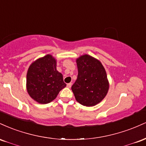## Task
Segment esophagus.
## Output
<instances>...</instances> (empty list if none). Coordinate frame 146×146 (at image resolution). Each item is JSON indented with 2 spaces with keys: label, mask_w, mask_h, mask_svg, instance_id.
Listing matches in <instances>:
<instances>
[{
  "label": "esophagus",
  "mask_w": 146,
  "mask_h": 146,
  "mask_svg": "<svg viewBox=\"0 0 146 146\" xmlns=\"http://www.w3.org/2000/svg\"><path fill=\"white\" fill-rule=\"evenodd\" d=\"M71 86H72V84L71 83H68V84H67V85H66V86H67L68 88H71Z\"/></svg>",
  "instance_id": "1"
}]
</instances>
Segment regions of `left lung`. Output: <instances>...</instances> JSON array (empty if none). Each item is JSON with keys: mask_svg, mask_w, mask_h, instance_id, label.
I'll list each match as a JSON object with an SVG mask.
<instances>
[{"mask_svg": "<svg viewBox=\"0 0 146 146\" xmlns=\"http://www.w3.org/2000/svg\"><path fill=\"white\" fill-rule=\"evenodd\" d=\"M78 75L71 87L76 101L86 106H93L105 98L109 88L106 72L100 60L89 55L76 60Z\"/></svg>", "mask_w": 146, "mask_h": 146, "instance_id": "left-lung-1", "label": "left lung"}]
</instances>
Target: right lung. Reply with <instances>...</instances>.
I'll list each match as a JSON object with an SVG mask.
<instances>
[{
  "instance_id": "obj_1",
  "label": "right lung",
  "mask_w": 146,
  "mask_h": 146,
  "mask_svg": "<svg viewBox=\"0 0 146 146\" xmlns=\"http://www.w3.org/2000/svg\"><path fill=\"white\" fill-rule=\"evenodd\" d=\"M66 84L62 73L56 69V60L46 55L30 65L27 74V90L33 100L40 104H48Z\"/></svg>"
}]
</instances>
